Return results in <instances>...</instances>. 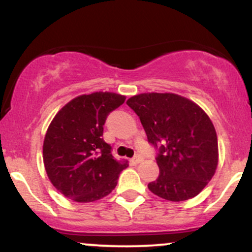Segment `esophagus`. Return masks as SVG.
<instances>
[{
  "label": "esophagus",
  "instance_id": "obj_1",
  "mask_svg": "<svg viewBox=\"0 0 252 252\" xmlns=\"http://www.w3.org/2000/svg\"><path fill=\"white\" fill-rule=\"evenodd\" d=\"M142 161H143V158L141 155H136V156H134V158H131V162L135 163V164L142 162Z\"/></svg>",
  "mask_w": 252,
  "mask_h": 252
}]
</instances>
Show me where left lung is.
Listing matches in <instances>:
<instances>
[{
  "label": "left lung",
  "mask_w": 252,
  "mask_h": 252,
  "mask_svg": "<svg viewBox=\"0 0 252 252\" xmlns=\"http://www.w3.org/2000/svg\"><path fill=\"white\" fill-rule=\"evenodd\" d=\"M126 104L140 117L158 150L160 175L148 189L160 198L184 201L198 195L215 175L218 141L200 106L174 94H141Z\"/></svg>",
  "instance_id": "8db88e82"
}]
</instances>
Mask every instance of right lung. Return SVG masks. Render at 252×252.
I'll use <instances>...</instances> for the list:
<instances>
[{
  "label": "right lung",
  "mask_w": 252,
  "mask_h": 252,
  "mask_svg": "<svg viewBox=\"0 0 252 252\" xmlns=\"http://www.w3.org/2000/svg\"><path fill=\"white\" fill-rule=\"evenodd\" d=\"M124 100L112 92L83 94L52 121L43 141V164L53 186L66 198L96 201L116 187L128 163L112 156L111 146L103 140V126Z\"/></svg>",
  "instance_id": "1"
}]
</instances>
